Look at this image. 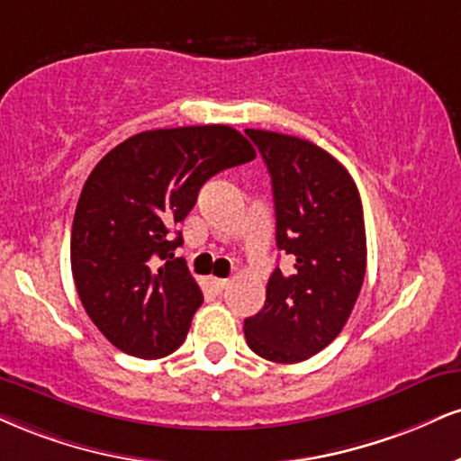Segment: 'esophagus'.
Wrapping results in <instances>:
<instances>
[{"instance_id": "obj_1", "label": "esophagus", "mask_w": 461, "mask_h": 461, "mask_svg": "<svg viewBox=\"0 0 461 461\" xmlns=\"http://www.w3.org/2000/svg\"><path fill=\"white\" fill-rule=\"evenodd\" d=\"M210 284H212V287L216 292H223L227 285H230V279H216V276H212V279H210Z\"/></svg>"}]
</instances>
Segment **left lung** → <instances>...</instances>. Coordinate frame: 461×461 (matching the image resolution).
Listing matches in <instances>:
<instances>
[{"instance_id": "obj_1", "label": "left lung", "mask_w": 461, "mask_h": 461, "mask_svg": "<svg viewBox=\"0 0 461 461\" xmlns=\"http://www.w3.org/2000/svg\"><path fill=\"white\" fill-rule=\"evenodd\" d=\"M273 180L276 247L290 273L275 268L262 312L245 320L249 348L273 363H301L339 335L367 268L363 203L348 169L307 140L245 131Z\"/></svg>"}]
</instances>
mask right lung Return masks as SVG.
<instances>
[{
	"instance_id": "obj_1",
	"label": "right lung",
	"mask_w": 461,
	"mask_h": 461,
	"mask_svg": "<svg viewBox=\"0 0 461 461\" xmlns=\"http://www.w3.org/2000/svg\"><path fill=\"white\" fill-rule=\"evenodd\" d=\"M253 158L231 126H180L129 137L87 176L72 221V279L118 350L152 360L182 346L203 294L174 258V227L206 180Z\"/></svg>"
}]
</instances>
